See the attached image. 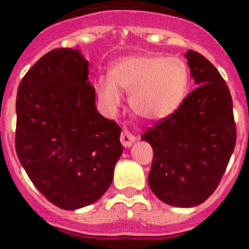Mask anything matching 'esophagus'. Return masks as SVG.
<instances>
[{"mask_svg": "<svg viewBox=\"0 0 249 249\" xmlns=\"http://www.w3.org/2000/svg\"><path fill=\"white\" fill-rule=\"evenodd\" d=\"M135 136L132 135L131 132L127 131V129H123L122 133H121V142L124 147H131L132 143L135 142Z\"/></svg>", "mask_w": 249, "mask_h": 249, "instance_id": "1", "label": "esophagus"}]
</instances>
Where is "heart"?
Returning a JSON list of instances; mask_svg holds the SVG:
<instances>
[{
	"instance_id": "obj_1",
	"label": "heart",
	"mask_w": 249,
	"mask_h": 249,
	"mask_svg": "<svg viewBox=\"0 0 249 249\" xmlns=\"http://www.w3.org/2000/svg\"><path fill=\"white\" fill-rule=\"evenodd\" d=\"M190 86V71L178 57L131 56L112 67L111 77L96 81L98 98L108 111L120 106L121 91L129 94V106L136 116L160 121L175 113L183 102Z\"/></svg>"
}]
</instances>
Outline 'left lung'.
Masks as SVG:
<instances>
[{
    "label": "left lung",
    "instance_id": "obj_1",
    "mask_svg": "<svg viewBox=\"0 0 249 249\" xmlns=\"http://www.w3.org/2000/svg\"><path fill=\"white\" fill-rule=\"evenodd\" d=\"M186 57L197 87L141 137L153 148L149 188L175 207L197 206L214 192L237 138L232 96L221 73L196 51Z\"/></svg>",
    "mask_w": 249,
    "mask_h": 249
}]
</instances>
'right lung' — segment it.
<instances>
[{"mask_svg": "<svg viewBox=\"0 0 249 249\" xmlns=\"http://www.w3.org/2000/svg\"><path fill=\"white\" fill-rule=\"evenodd\" d=\"M94 101L89 62L72 48L50 51L18 86L17 156L37 190L62 210L98 201L122 155L120 126Z\"/></svg>", "mask_w": 249, "mask_h": 249, "instance_id": "right-lung-1", "label": "right lung"}]
</instances>
